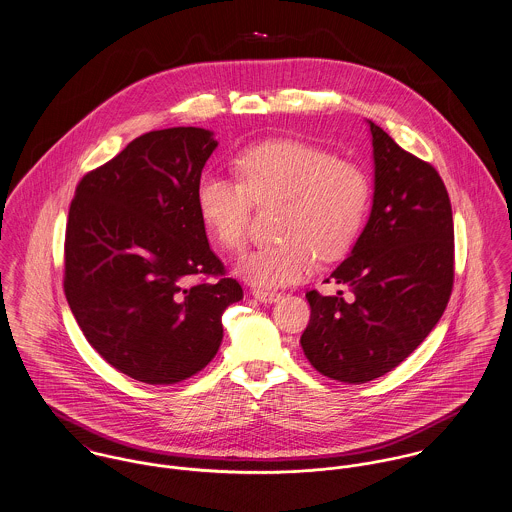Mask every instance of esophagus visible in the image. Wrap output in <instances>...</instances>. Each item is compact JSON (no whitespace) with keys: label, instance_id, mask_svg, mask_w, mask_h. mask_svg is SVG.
Returning <instances> with one entry per match:
<instances>
[{"label":"esophagus","instance_id":"1","mask_svg":"<svg viewBox=\"0 0 512 512\" xmlns=\"http://www.w3.org/2000/svg\"><path fill=\"white\" fill-rule=\"evenodd\" d=\"M252 295H254L258 301H262V303H276V301L281 299V293H278V291H270V289H254Z\"/></svg>","mask_w":512,"mask_h":512}]
</instances>
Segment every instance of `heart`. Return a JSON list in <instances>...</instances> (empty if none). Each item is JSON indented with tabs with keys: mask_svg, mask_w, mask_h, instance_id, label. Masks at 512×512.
<instances>
[{
	"mask_svg": "<svg viewBox=\"0 0 512 512\" xmlns=\"http://www.w3.org/2000/svg\"><path fill=\"white\" fill-rule=\"evenodd\" d=\"M234 176L205 172L197 182V209L213 240L227 252L244 246L252 201L281 199L276 242L246 252L240 278L281 287L307 278L321 256L340 260L356 244L370 209L366 172L326 148L303 140H266L240 150Z\"/></svg>",
	"mask_w": 512,
	"mask_h": 512,
	"instance_id": "b5f03b06",
	"label": "heart"
}]
</instances>
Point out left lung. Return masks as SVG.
<instances>
[{"instance_id":"left-lung-1","label":"left lung","mask_w":512,"mask_h":512,"mask_svg":"<svg viewBox=\"0 0 512 512\" xmlns=\"http://www.w3.org/2000/svg\"><path fill=\"white\" fill-rule=\"evenodd\" d=\"M368 123L372 213L352 254L330 274L352 297L307 291L311 321L301 336L311 366L344 383L372 381L409 358L454 287V221L440 174Z\"/></svg>"}]
</instances>
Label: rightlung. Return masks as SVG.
I'll return each mask as SVG.
<instances>
[{
    "label": "right lung",
    "mask_w": 512,
    "mask_h": 512,
    "mask_svg": "<svg viewBox=\"0 0 512 512\" xmlns=\"http://www.w3.org/2000/svg\"><path fill=\"white\" fill-rule=\"evenodd\" d=\"M215 146L213 133L197 127L144 133L88 172L70 203L68 305L95 352L142 383L201 372L221 346L225 309L242 299L197 209V182ZM191 275L200 281L187 288Z\"/></svg>",
    "instance_id": "add662e5"
}]
</instances>
